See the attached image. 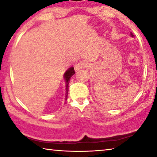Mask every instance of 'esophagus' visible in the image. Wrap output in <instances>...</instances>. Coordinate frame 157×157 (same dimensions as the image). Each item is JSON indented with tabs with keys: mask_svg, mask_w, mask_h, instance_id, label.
I'll list each match as a JSON object with an SVG mask.
<instances>
[{
	"mask_svg": "<svg viewBox=\"0 0 157 157\" xmlns=\"http://www.w3.org/2000/svg\"><path fill=\"white\" fill-rule=\"evenodd\" d=\"M89 63L88 62H79L78 64H77L75 66V71H76V72H78V71H79L80 69H82V68H87L89 67Z\"/></svg>",
	"mask_w": 157,
	"mask_h": 157,
	"instance_id": "esophagus-1",
	"label": "esophagus"
}]
</instances>
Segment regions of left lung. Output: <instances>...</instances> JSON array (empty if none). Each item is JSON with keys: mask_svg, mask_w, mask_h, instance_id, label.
Returning a JSON list of instances; mask_svg holds the SVG:
<instances>
[{"mask_svg": "<svg viewBox=\"0 0 157 157\" xmlns=\"http://www.w3.org/2000/svg\"><path fill=\"white\" fill-rule=\"evenodd\" d=\"M132 36H133V35H132Z\"/></svg>", "mask_w": 157, "mask_h": 157, "instance_id": "obj_1", "label": "left lung"}]
</instances>
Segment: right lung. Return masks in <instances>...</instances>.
<instances>
[{"mask_svg": "<svg viewBox=\"0 0 157 157\" xmlns=\"http://www.w3.org/2000/svg\"><path fill=\"white\" fill-rule=\"evenodd\" d=\"M75 73V70H74V68L73 66V67L69 68L64 73V74H63V78H64L65 82H66V100H67L68 98L69 81H70V79L71 77H72Z\"/></svg>", "mask_w": 157, "mask_h": 157, "instance_id": "add662e5", "label": "right lung"}]
</instances>
